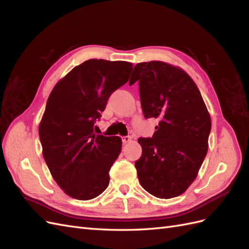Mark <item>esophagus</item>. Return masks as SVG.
Masks as SVG:
<instances>
[{
  "label": "esophagus",
  "mask_w": 249,
  "mask_h": 249,
  "mask_svg": "<svg viewBox=\"0 0 249 249\" xmlns=\"http://www.w3.org/2000/svg\"><path fill=\"white\" fill-rule=\"evenodd\" d=\"M122 139H123V142L124 143V144L125 143H129L132 140V138L130 136H124V137H122Z\"/></svg>",
  "instance_id": "1"
}]
</instances>
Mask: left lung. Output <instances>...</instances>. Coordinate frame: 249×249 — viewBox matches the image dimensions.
<instances>
[{"mask_svg":"<svg viewBox=\"0 0 249 249\" xmlns=\"http://www.w3.org/2000/svg\"><path fill=\"white\" fill-rule=\"evenodd\" d=\"M134 71L130 84L139 81L144 117L160 119L152 138L138 139V179L156 197H177L196 178L208 153L210 114L196 84L179 67L149 61Z\"/></svg>","mask_w":249,"mask_h":249,"instance_id":"obj_1","label":"left lung"}]
</instances>
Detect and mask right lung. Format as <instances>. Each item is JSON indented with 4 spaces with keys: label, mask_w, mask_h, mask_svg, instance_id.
I'll list each match as a JSON object with an SVG mask.
<instances>
[{
    "label": "right lung",
    "mask_w": 249,
    "mask_h": 249,
    "mask_svg": "<svg viewBox=\"0 0 249 249\" xmlns=\"http://www.w3.org/2000/svg\"><path fill=\"white\" fill-rule=\"evenodd\" d=\"M132 70L130 62L90 59L73 67L49 96L39 124L42 155L53 178L72 198L92 199L107 189L123 142L95 135L94 124Z\"/></svg>",
    "instance_id": "1"
}]
</instances>
